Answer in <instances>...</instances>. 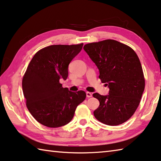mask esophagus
<instances>
[{
    "mask_svg": "<svg viewBox=\"0 0 161 161\" xmlns=\"http://www.w3.org/2000/svg\"><path fill=\"white\" fill-rule=\"evenodd\" d=\"M86 97H88V98H90V97H92V94L91 93V92H87L86 93Z\"/></svg>",
    "mask_w": 161,
    "mask_h": 161,
    "instance_id": "esophagus-1",
    "label": "esophagus"
}]
</instances>
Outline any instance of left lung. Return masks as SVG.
Returning a JSON list of instances; mask_svg holds the SVG:
<instances>
[{
    "instance_id": "left-lung-1",
    "label": "left lung",
    "mask_w": 161,
    "mask_h": 161,
    "mask_svg": "<svg viewBox=\"0 0 161 161\" xmlns=\"http://www.w3.org/2000/svg\"><path fill=\"white\" fill-rule=\"evenodd\" d=\"M84 50L99 69L102 82L109 88L106 96L93 94L99 101L95 118L108 126L124 123L135 113L145 88L139 58L132 48L114 40L89 43Z\"/></svg>"
}]
</instances>
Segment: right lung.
Listing matches in <instances>:
<instances>
[{
    "instance_id": "1",
    "label": "right lung",
    "mask_w": 161,
    "mask_h": 161,
    "mask_svg": "<svg viewBox=\"0 0 161 161\" xmlns=\"http://www.w3.org/2000/svg\"><path fill=\"white\" fill-rule=\"evenodd\" d=\"M82 47L83 43L48 46L38 51L29 63L22 86L27 108L40 124L50 128L64 126L85 99V92L69 91L59 82L67 80L69 64Z\"/></svg>"
}]
</instances>
